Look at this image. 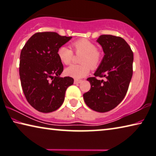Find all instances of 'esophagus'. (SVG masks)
Listing matches in <instances>:
<instances>
[{
    "mask_svg": "<svg viewBox=\"0 0 156 156\" xmlns=\"http://www.w3.org/2000/svg\"><path fill=\"white\" fill-rule=\"evenodd\" d=\"M81 82H82V81H81V80H75V81H74V83H75V84L80 83H81Z\"/></svg>",
    "mask_w": 156,
    "mask_h": 156,
    "instance_id": "1",
    "label": "esophagus"
}]
</instances>
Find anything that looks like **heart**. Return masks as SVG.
I'll return each instance as SVG.
<instances>
[{"instance_id": "heart-1", "label": "heart", "mask_w": 156, "mask_h": 156, "mask_svg": "<svg viewBox=\"0 0 156 156\" xmlns=\"http://www.w3.org/2000/svg\"><path fill=\"white\" fill-rule=\"evenodd\" d=\"M73 47L76 54L83 55L81 58V63L83 64L70 66L66 68L65 74L70 77L79 80L88 75L90 68L95 69L98 67L101 61L102 55L95 44L85 39L73 42ZM57 55L61 62L66 65L70 64L74 57L73 50L66 45L58 48Z\"/></svg>"}]
</instances>
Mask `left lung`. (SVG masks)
I'll return each mask as SVG.
<instances>
[{
  "label": "left lung",
  "mask_w": 156,
  "mask_h": 156,
  "mask_svg": "<svg viewBox=\"0 0 156 156\" xmlns=\"http://www.w3.org/2000/svg\"><path fill=\"white\" fill-rule=\"evenodd\" d=\"M97 42L102 47L104 56L95 76L87 79L91 87L83 96L89 108L105 113L115 108L126 95L133 75V53L126 41L119 37L101 35ZM97 76L106 80H98Z\"/></svg>",
  "instance_id": "obj_1"
}]
</instances>
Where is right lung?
<instances>
[{
	"instance_id": "1",
	"label": "right lung",
	"mask_w": 156,
	"mask_h": 156,
	"mask_svg": "<svg viewBox=\"0 0 156 156\" xmlns=\"http://www.w3.org/2000/svg\"><path fill=\"white\" fill-rule=\"evenodd\" d=\"M72 37L57 32H37L32 35L20 52L19 75L27 101L41 113H51L62 105L68 86L74 80L60 77L63 66L58 49Z\"/></svg>"
}]
</instances>
